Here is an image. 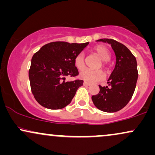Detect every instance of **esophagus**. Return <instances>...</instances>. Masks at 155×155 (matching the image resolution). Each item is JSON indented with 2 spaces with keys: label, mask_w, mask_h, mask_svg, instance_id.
Listing matches in <instances>:
<instances>
[{
  "label": "esophagus",
  "mask_w": 155,
  "mask_h": 155,
  "mask_svg": "<svg viewBox=\"0 0 155 155\" xmlns=\"http://www.w3.org/2000/svg\"><path fill=\"white\" fill-rule=\"evenodd\" d=\"M83 85H84V86H85V87H88V86H90V84H89V83H87V82H85V81H84V82L83 83Z\"/></svg>",
  "instance_id": "esophagus-1"
}]
</instances>
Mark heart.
I'll return each instance as SVG.
<instances>
[{"mask_svg":"<svg viewBox=\"0 0 155 155\" xmlns=\"http://www.w3.org/2000/svg\"><path fill=\"white\" fill-rule=\"evenodd\" d=\"M94 51L100 57L102 60V65L105 66L106 62L110 59V51L106 46L98 45L94 48ZM74 65L76 68L81 70L84 67V57L82 53H79L76 56L74 59ZM101 66L100 64L99 67ZM79 78L83 81L89 83H93L96 81H101L105 78L104 73L101 70H90V69H84L79 73Z\"/></svg>","mask_w":155,"mask_h":155,"instance_id":"1","label":"heart"}]
</instances>
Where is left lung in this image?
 <instances>
[{
  "label": "left lung",
  "instance_id": "obj_1",
  "mask_svg": "<svg viewBox=\"0 0 155 155\" xmlns=\"http://www.w3.org/2000/svg\"><path fill=\"white\" fill-rule=\"evenodd\" d=\"M96 41L111 45L116 63L107 81L109 87L99 86L100 92L92 96V102L101 111H118L128 104L134 93L138 76L136 59L125 46L117 41L103 38Z\"/></svg>",
  "mask_w": 155,
  "mask_h": 155
}]
</instances>
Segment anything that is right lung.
I'll list each match as a JSON object with an SVG mask.
<instances>
[{
    "instance_id": "right-lung-1",
    "label": "right lung",
    "mask_w": 155,
    "mask_h": 155,
    "mask_svg": "<svg viewBox=\"0 0 155 155\" xmlns=\"http://www.w3.org/2000/svg\"><path fill=\"white\" fill-rule=\"evenodd\" d=\"M89 44L51 42L33 54L29 70L32 93L39 104L49 109H60L71 102L82 80L65 81V76L79 74L76 56Z\"/></svg>"
}]
</instances>
